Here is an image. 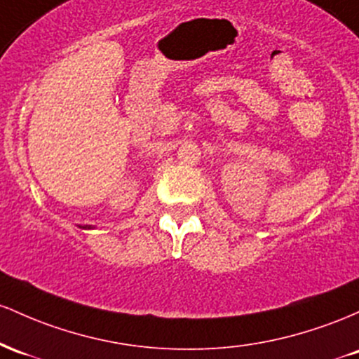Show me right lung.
Instances as JSON below:
<instances>
[{"label":"right lung","instance_id":"1","mask_svg":"<svg viewBox=\"0 0 359 359\" xmlns=\"http://www.w3.org/2000/svg\"><path fill=\"white\" fill-rule=\"evenodd\" d=\"M79 229H93V227H91V225H90V227H88V225H79Z\"/></svg>","mask_w":359,"mask_h":359}]
</instances>
